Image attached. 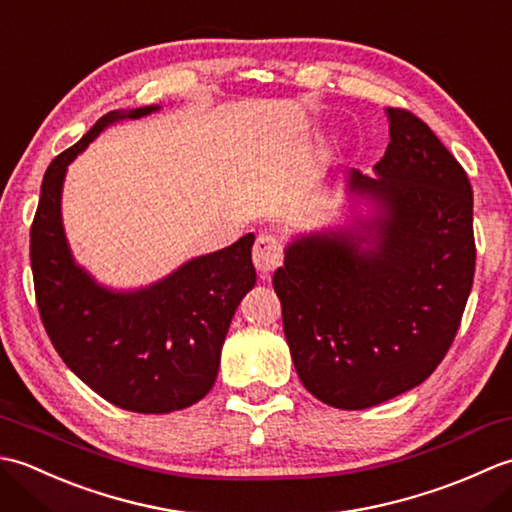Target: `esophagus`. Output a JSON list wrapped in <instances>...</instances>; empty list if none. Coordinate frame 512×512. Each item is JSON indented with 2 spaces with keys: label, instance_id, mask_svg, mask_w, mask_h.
<instances>
[{
  "label": "esophagus",
  "instance_id": "1",
  "mask_svg": "<svg viewBox=\"0 0 512 512\" xmlns=\"http://www.w3.org/2000/svg\"><path fill=\"white\" fill-rule=\"evenodd\" d=\"M253 264L259 273H273V270L284 264V242L270 233L259 235L253 246Z\"/></svg>",
  "mask_w": 512,
  "mask_h": 512
}]
</instances>
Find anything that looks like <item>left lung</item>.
Segmentation results:
<instances>
[{
  "mask_svg": "<svg viewBox=\"0 0 512 512\" xmlns=\"http://www.w3.org/2000/svg\"><path fill=\"white\" fill-rule=\"evenodd\" d=\"M378 176L350 191L383 215L361 233L292 242L273 286L292 363L314 398L336 409L380 405L427 380L458 334L475 275L473 189L429 125L387 107ZM369 244V242H367Z\"/></svg>",
  "mask_w": 512,
  "mask_h": 512,
  "instance_id": "obj_1",
  "label": "left lung"
}]
</instances>
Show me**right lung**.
<instances>
[{"instance_id":"right-lung-1","label":"right lung","mask_w":512,"mask_h":512,"mask_svg":"<svg viewBox=\"0 0 512 512\" xmlns=\"http://www.w3.org/2000/svg\"><path fill=\"white\" fill-rule=\"evenodd\" d=\"M110 112L50 162L30 226V266L39 314L54 350L85 385L136 413H169L209 394L228 325L255 286V235L178 268L136 292H112L74 264L61 224V187L70 162L118 118Z\"/></svg>"}]
</instances>
